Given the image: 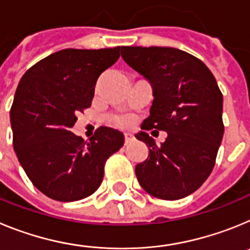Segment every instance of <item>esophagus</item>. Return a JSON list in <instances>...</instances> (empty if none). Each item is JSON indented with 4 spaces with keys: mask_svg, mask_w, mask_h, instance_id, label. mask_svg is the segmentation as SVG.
Segmentation results:
<instances>
[{
    "mask_svg": "<svg viewBox=\"0 0 250 250\" xmlns=\"http://www.w3.org/2000/svg\"><path fill=\"white\" fill-rule=\"evenodd\" d=\"M124 138H125V145H127L129 143H131V141L134 140V136H132L131 134H129V132H126V134L124 135Z\"/></svg>",
    "mask_w": 250,
    "mask_h": 250,
    "instance_id": "1",
    "label": "esophagus"
}]
</instances>
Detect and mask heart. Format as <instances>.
Masks as SVG:
<instances>
[{
  "label": "heart",
  "instance_id": "obj_1",
  "mask_svg": "<svg viewBox=\"0 0 250 250\" xmlns=\"http://www.w3.org/2000/svg\"><path fill=\"white\" fill-rule=\"evenodd\" d=\"M109 120L112 125L119 127H126L132 123L131 116L129 115H112L109 118Z\"/></svg>",
  "mask_w": 250,
  "mask_h": 250
}]
</instances>
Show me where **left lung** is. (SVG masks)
Here are the masks:
<instances>
[{"label": "left lung", "mask_w": 250, "mask_h": 250, "mask_svg": "<svg viewBox=\"0 0 250 250\" xmlns=\"http://www.w3.org/2000/svg\"><path fill=\"white\" fill-rule=\"evenodd\" d=\"M121 57L152 86L150 116L141 129L167 132L159 146L146 132L136 135L149 147L146 160L136 165V178L159 199L185 198L210 175L224 134L215 77L202 60L178 48L121 46Z\"/></svg>", "instance_id": "obj_1"}]
</instances>
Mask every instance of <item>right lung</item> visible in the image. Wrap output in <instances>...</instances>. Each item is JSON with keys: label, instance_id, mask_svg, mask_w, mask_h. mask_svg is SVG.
<instances>
[{"label": "right lung", "instance_id": "1", "mask_svg": "<svg viewBox=\"0 0 250 250\" xmlns=\"http://www.w3.org/2000/svg\"><path fill=\"white\" fill-rule=\"evenodd\" d=\"M120 57V47L66 48L26 71L10 119L13 149L31 183L57 202L98 190L106 160L124 145L118 130L101 126L89 141L72 134L77 114L91 106L95 85Z\"/></svg>", "mask_w": 250, "mask_h": 250}]
</instances>
